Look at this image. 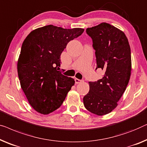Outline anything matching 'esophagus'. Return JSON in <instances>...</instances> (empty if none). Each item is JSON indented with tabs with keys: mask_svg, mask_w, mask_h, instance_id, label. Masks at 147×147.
<instances>
[{
	"mask_svg": "<svg viewBox=\"0 0 147 147\" xmlns=\"http://www.w3.org/2000/svg\"><path fill=\"white\" fill-rule=\"evenodd\" d=\"M83 82V80H79V79H78V78H76L75 79V82H76V84H80V83H82Z\"/></svg>",
	"mask_w": 147,
	"mask_h": 147,
	"instance_id": "34e87169",
	"label": "esophagus"
}]
</instances>
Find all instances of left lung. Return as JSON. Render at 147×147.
<instances>
[{"label":"left lung","mask_w":147,"mask_h":147,"mask_svg":"<svg viewBox=\"0 0 147 147\" xmlns=\"http://www.w3.org/2000/svg\"><path fill=\"white\" fill-rule=\"evenodd\" d=\"M95 50L97 69L104 76L97 82H89V91L84 97L89 112L103 115L117 106L129 84L131 71V48L123 32L108 23L86 29Z\"/></svg>","instance_id":"8db88e82"}]
</instances>
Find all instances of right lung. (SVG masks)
<instances>
[{
	"mask_svg": "<svg viewBox=\"0 0 147 147\" xmlns=\"http://www.w3.org/2000/svg\"><path fill=\"white\" fill-rule=\"evenodd\" d=\"M84 31L48 25L32 31L23 42L18 78L29 103L38 113L46 115L58 109L75 84L58 71L60 56L67 43Z\"/></svg>",
	"mask_w": 147,
	"mask_h": 147,
	"instance_id": "right-lung-1",
	"label": "right lung"
}]
</instances>
